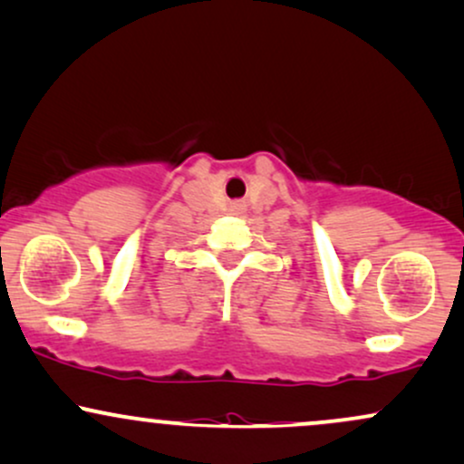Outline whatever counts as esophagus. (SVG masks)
Instances as JSON below:
<instances>
[{"label":"esophagus","mask_w":464,"mask_h":464,"mask_svg":"<svg viewBox=\"0 0 464 464\" xmlns=\"http://www.w3.org/2000/svg\"><path fill=\"white\" fill-rule=\"evenodd\" d=\"M244 205L242 203H233V211H242Z\"/></svg>","instance_id":"34e87169"}]
</instances>
